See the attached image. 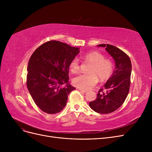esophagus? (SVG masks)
<instances>
[{
  "label": "esophagus",
  "instance_id": "esophagus-1",
  "mask_svg": "<svg viewBox=\"0 0 152 152\" xmlns=\"http://www.w3.org/2000/svg\"><path fill=\"white\" fill-rule=\"evenodd\" d=\"M79 90L80 92H82V93H87V91H86V90L81 89H79Z\"/></svg>",
  "mask_w": 152,
  "mask_h": 152
}]
</instances>
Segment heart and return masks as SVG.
<instances>
[{
	"instance_id": "1",
	"label": "heart",
	"mask_w": 152,
	"mask_h": 152,
	"mask_svg": "<svg viewBox=\"0 0 152 152\" xmlns=\"http://www.w3.org/2000/svg\"><path fill=\"white\" fill-rule=\"evenodd\" d=\"M84 59L91 63L88 73L79 74L72 79V84L78 88L88 90L98 82V77L100 81H105L111 77L113 71V65L111 61L104 59L102 54L98 51L87 53L83 56ZM71 70L76 72L79 69V61L77 58L73 59L70 65Z\"/></svg>"
}]
</instances>
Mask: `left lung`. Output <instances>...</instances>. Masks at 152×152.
Segmentation results:
<instances>
[{"mask_svg": "<svg viewBox=\"0 0 152 152\" xmlns=\"http://www.w3.org/2000/svg\"><path fill=\"white\" fill-rule=\"evenodd\" d=\"M115 61V70L107 82L98 92L97 98L89 103L90 108L98 113L115 111L125 102L129 91L132 65L127 55L118 48L110 44H99Z\"/></svg>", "mask_w": 152, "mask_h": 152, "instance_id": "left-lung-1", "label": "left lung"}]
</instances>
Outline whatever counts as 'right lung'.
I'll return each mask as SVG.
<instances>
[{
  "mask_svg": "<svg viewBox=\"0 0 152 152\" xmlns=\"http://www.w3.org/2000/svg\"><path fill=\"white\" fill-rule=\"evenodd\" d=\"M79 48L57 40L41 45L31 56L27 67L26 86L37 106L45 113L60 112L68 96L75 89L68 83L70 63ZM65 84L66 86H61Z\"/></svg>",
  "mask_w": 152,
  "mask_h": 152,
  "instance_id": "obj_1",
  "label": "right lung"
}]
</instances>
